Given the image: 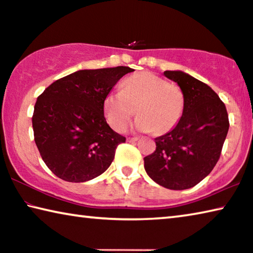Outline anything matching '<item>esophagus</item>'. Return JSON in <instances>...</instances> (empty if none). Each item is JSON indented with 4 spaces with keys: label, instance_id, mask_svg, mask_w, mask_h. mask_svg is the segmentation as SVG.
<instances>
[{
    "label": "esophagus",
    "instance_id": "esophagus-1",
    "mask_svg": "<svg viewBox=\"0 0 253 253\" xmlns=\"http://www.w3.org/2000/svg\"><path fill=\"white\" fill-rule=\"evenodd\" d=\"M127 140L128 142H137L138 138H137V137H127Z\"/></svg>",
    "mask_w": 253,
    "mask_h": 253
}]
</instances>
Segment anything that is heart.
Segmentation results:
<instances>
[{"mask_svg": "<svg viewBox=\"0 0 253 253\" xmlns=\"http://www.w3.org/2000/svg\"><path fill=\"white\" fill-rule=\"evenodd\" d=\"M184 106L185 97L178 84L148 71L128 77L122 90L109 92L102 102L106 121L115 130L125 129L136 108L139 117L135 127L156 135L166 134L177 125Z\"/></svg>", "mask_w": 253, "mask_h": 253, "instance_id": "heart-1", "label": "heart"}]
</instances>
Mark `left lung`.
I'll return each instance as SVG.
<instances>
[{
	"label": "left lung",
	"mask_w": 253,
	"mask_h": 253,
	"mask_svg": "<svg viewBox=\"0 0 253 253\" xmlns=\"http://www.w3.org/2000/svg\"><path fill=\"white\" fill-rule=\"evenodd\" d=\"M185 97L181 119L173 130L155 138L156 149L144 157L149 177L169 190H186L212 172L229 130L224 102L207 84L182 71H164Z\"/></svg>",
	"instance_id": "1"
}]
</instances>
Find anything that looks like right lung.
<instances>
[{
  "instance_id": "right-lung-1",
  "label": "right lung",
  "mask_w": 253,
  "mask_h": 253,
  "mask_svg": "<svg viewBox=\"0 0 253 253\" xmlns=\"http://www.w3.org/2000/svg\"><path fill=\"white\" fill-rule=\"evenodd\" d=\"M129 67L79 70L55 80L38 97L32 116L34 142L59 178L80 183L99 176L126 137L106 122L102 102Z\"/></svg>"
}]
</instances>
